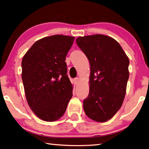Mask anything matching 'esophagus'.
I'll list each match as a JSON object with an SVG mask.
<instances>
[{"mask_svg": "<svg viewBox=\"0 0 149 149\" xmlns=\"http://www.w3.org/2000/svg\"><path fill=\"white\" fill-rule=\"evenodd\" d=\"M74 82H76V84H78L79 83V78H78V77H77V78H75V79H74Z\"/></svg>", "mask_w": 149, "mask_h": 149, "instance_id": "obj_1", "label": "esophagus"}]
</instances>
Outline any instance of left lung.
<instances>
[{"label": "left lung", "instance_id": "8db88e82", "mask_svg": "<svg viewBox=\"0 0 149 149\" xmlns=\"http://www.w3.org/2000/svg\"><path fill=\"white\" fill-rule=\"evenodd\" d=\"M76 42L91 67L89 94L83 101L86 116L97 122L111 119L122 106L129 77V59L111 36H79Z\"/></svg>", "mask_w": 149, "mask_h": 149}]
</instances>
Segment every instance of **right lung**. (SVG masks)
Listing matches in <instances>:
<instances>
[{
    "instance_id": "right-lung-1",
    "label": "right lung",
    "mask_w": 149,
    "mask_h": 149,
    "mask_svg": "<svg viewBox=\"0 0 149 149\" xmlns=\"http://www.w3.org/2000/svg\"><path fill=\"white\" fill-rule=\"evenodd\" d=\"M74 36L56 35L34 43L22 60V80L30 108L41 120L53 122L65 114L72 97L66 56Z\"/></svg>"
}]
</instances>
